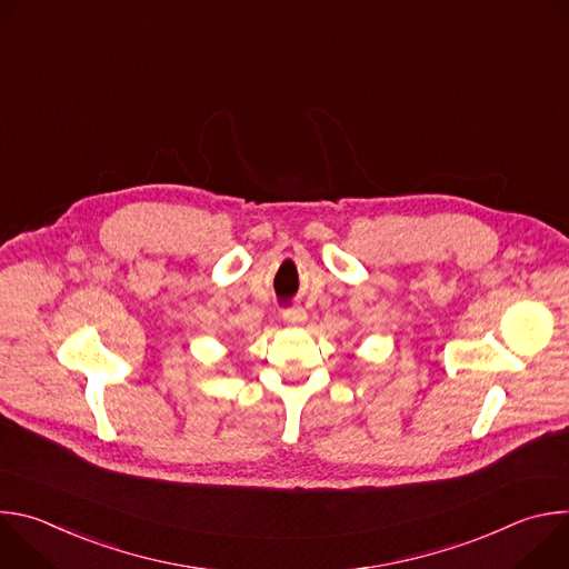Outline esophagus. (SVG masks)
<instances>
[{
  "mask_svg": "<svg viewBox=\"0 0 569 569\" xmlns=\"http://www.w3.org/2000/svg\"><path fill=\"white\" fill-rule=\"evenodd\" d=\"M283 319L286 323H290V327H301V323L308 319V315L303 308H288L283 310Z\"/></svg>",
  "mask_w": 569,
  "mask_h": 569,
  "instance_id": "34e87169",
  "label": "esophagus"
}]
</instances>
